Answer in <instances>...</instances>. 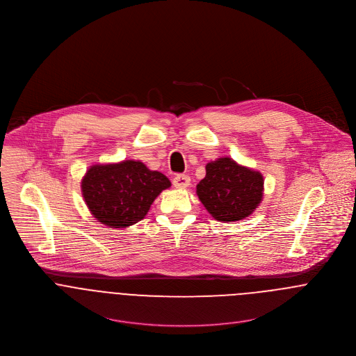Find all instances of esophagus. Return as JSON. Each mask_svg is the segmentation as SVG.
<instances>
[{
	"mask_svg": "<svg viewBox=\"0 0 356 356\" xmlns=\"http://www.w3.org/2000/svg\"><path fill=\"white\" fill-rule=\"evenodd\" d=\"M172 185L175 188H178V189H185V188H188L191 185V178L188 175H185V174H178L172 179Z\"/></svg>",
	"mask_w": 356,
	"mask_h": 356,
	"instance_id": "esophagus-1",
	"label": "esophagus"
}]
</instances>
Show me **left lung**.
Listing matches in <instances>:
<instances>
[{
    "label": "left lung",
    "mask_w": 356,
    "mask_h": 356,
    "mask_svg": "<svg viewBox=\"0 0 356 356\" xmlns=\"http://www.w3.org/2000/svg\"><path fill=\"white\" fill-rule=\"evenodd\" d=\"M263 195V177L229 157L205 167L197 196L207 211L220 222H236L251 215Z\"/></svg>",
    "instance_id": "1"
}]
</instances>
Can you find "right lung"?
I'll list each match as a JSON object with an SVG mask.
<instances>
[{
  "label": "right lung",
  "instance_id": "right-lung-1",
  "mask_svg": "<svg viewBox=\"0 0 356 356\" xmlns=\"http://www.w3.org/2000/svg\"><path fill=\"white\" fill-rule=\"evenodd\" d=\"M171 186L165 175L141 161L93 165L82 181L89 209L104 225L126 227L144 219L153 200Z\"/></svg>",
  "mask_w": 356,
  "mask_h": 356
}]
</instances>
